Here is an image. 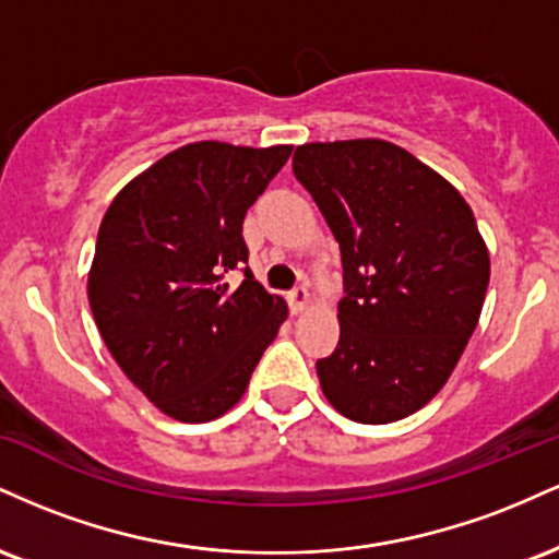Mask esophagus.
Segmentation results:
<instances>
[{
    "mask_svg": "<svg viewBox=\"0 0 559 559\" xmlns=\"http://www.w3.org/2000/svg\"><path fill=\"white\" fill-rule=\"evenodd\" d=\"M307 301H310V292H307V286H297L294 292H288V307H292L294 316L305 310Z\"/></svg>",
    "mask_w": 559,
    "mask_h": 559,
    "instance_id": "obj_1",
    "label": "esophagus"
}]
</instances>
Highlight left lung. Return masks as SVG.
Instances as JSON below:
<instances>
[{
    "mask_svg": "<svg viewBox=\"0 0 559 559\" xmlns=\"http://www.w3.org/2000/svg\"><path fill=\"white\" fill-rule=\"evenodd\" d=\"M292 168L342 249V333L316 362L320 389L355 423L407 418L439 394L478 325L489 249L473 210L391 141H316Z\"/></svg>",
    "mask_w": 559,
    "mask_h": 559,
    "instance_id": "left-lung-1",
    "label": "left lung"
}]
</instances>
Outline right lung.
<instances>
[{"label": "right lung", "instance_id": "1", "mask_svg": "<svg viewBox=\"0 0 559 559\" xmlns=\"http://www.w3.org/2000/svg\"><path fill=\"white\" fill-rule=\"evenodd\" d=\"M292 146L197 141L157 159L112 199L88 273L107 349L168 418L207 423L247 391L288 316L247 267L241 226ZM241 270L230 289L225 273Z\"/></svg>", "mask_w": 559, "mask_h": 559}]
</instances>
